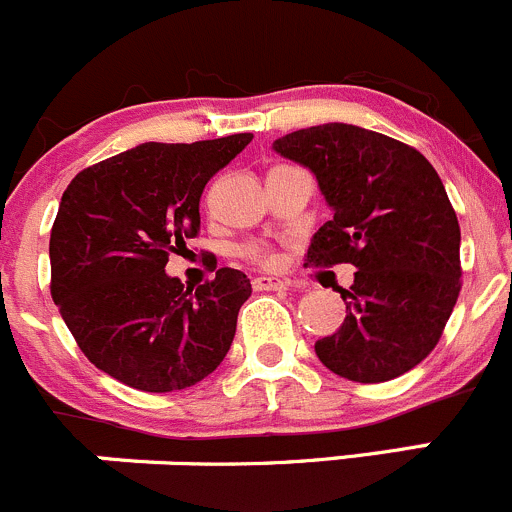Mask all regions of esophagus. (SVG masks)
<instances>
[{"label":"esophagus","instance_id":"34e87169","mask_svg":"<svg viewBox=\"0 0 512 512\" xmlns=\"http://www.w3.org/2000/svg\"><path fill=\"white\" fill-rule=\"evenodd\" d=\"M256 291H276V288H286V281L278 276H256L254 278Z\"/></svg>","mask_w":512,"mask_h":512}]
</instances>
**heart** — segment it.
Instances as JSON below:
<instances>
[{"label":"heart","instance_id":"b5f03b06","mask_svg":"<svg viewBox=\"0 0 512 512\" xmlns=\"http://www.w3.org/2000/svg\"><path fill=\"white\" fill-rule=\"evenodd\" d=\"M244 254L249 256V258H254V261H258V263H271L273 261V254L268 249H263V246H246L244 249Z\"/></svg>","mask_w":512,"mask_h":512}]
</instances>
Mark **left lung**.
<instances>
[{
  "instance_id": "left-lung-1",
  "label": "left lung",
  "mask_w": 512,
  "mask_h": 512,
  "mask_svg": "<svg viewBox=\"0 0 512 512\" xmlns=\"http://www.w3.org/2000/svg\"><path fill=\"white\" fill-rule=\"evenodd\" d=\"M273 151L311 169L333 209L306 261L358 268L341 291L343 326L316 341V356L356 383L416 368L460 293V226L438 171L413 146L338 121L281 136Z\"/></svg>"
}]
</instances>
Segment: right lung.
<instances>
[{"label": "right lung", "mask_w": 512, "mask_h": 512, "mask_svg": "<svg viewBox=\"0 0 512 512\" xmlns=\"http://www.w3.org/2000/svg\"><path fill=\"white\" fill-rule=\"evenodd\" d=\"M251 139L146 141L67 186L49 239L52 298L99 371L169 393L196 386L226 358L251 296L246 273L219 268L194 291L164 268L199 234L204 186Z\"/></svg>", "instance_id": "obj_1"}]
</instances>
